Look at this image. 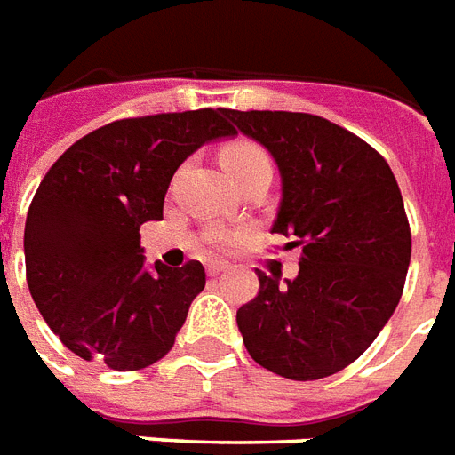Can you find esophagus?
I'll return each instance as SVG.
<instances>
[{"label": "esophagus", "mask_w": 455, "mask_h": 455, "mask_svg": "<svg viewBox=\"0 0 455 455\" xmlns=\"http://www.w3.org/2000/svg\"><path fill=\"white\" fill-rule=\"evenodd\" d=\"M206 272H209V277H218V275H223V272H228V265L211 263L209 267H206Z\"/></svg>", "instance_id": "34e87169"}]
</instances>
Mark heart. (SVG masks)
<instances>
[{
    "mask_svg": "<svg viewBox=\"0 0 455 455\" xmlns=\"http://www.w3.org/2000/svg\"><path fill=\"white\" fill-rule=\"evenodd\" d=\"M220 164H223L230 178L246 173L251 169H258V166H272L267 152L253 140H235V143L225 145L223 152H220ZM209 242L213 246H223V249L235 244V239L230 235H225V232H213Z\"/></svg>",
    "mask_w": 455,
    "mask_h": 455,
    "instance_id": "b5f03b06",
    "label": "heart"
}]
</instances>
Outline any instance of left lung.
<instances>
[{"label": "left lung", "instance_id": "left-lung-1", "mask_svg": "<svg viewBox=\"0 0 455 455\" xmlns=\"http://www.w3.org/2000/svg\"><path fill=\"white\" fill-rule=\"evenodd\" d=\"M223 112L277 162L272 232L303 251L286 284L258 270L256 298L237 310L246 350L291 380L333 376L364 355L404 291L411 228L397 178L380 152L324 117Z\"/></svg>", "mask_w": 455, "mask_h": 455}]
</instances>
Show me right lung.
Here are the masks:
<instances>
[{"instance_id": "obj_1", "label": "right lung", "mask_w": 455, "mask_h": 455, "mask_svg": "<svg viewBox=\"0 0 455 455\" xmlns=\"http://www.w3.org/2000/svg\"><path fill=\"white\" fill-rule=\"evenodd\" d=\"M232 133L211 108L117 119L46 171L25 220V277L44 322L77 357L138 371L173 347L206 272L199 260L148 272L138 230L162 220L178 166Z\"/></svg>"}]
</instances>
